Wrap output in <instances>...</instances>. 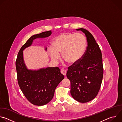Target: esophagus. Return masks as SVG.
<instances>
[{
    "label": "esophagus",
    "instance_id": "obj_1",
    "mask_svg": "<svg viewBox=\"0 0 122 122\" xmlns=\"http://www.w3.org/2000/svg\"><path fill=\"white\" fill-rule=\"evenodd\" d=\"M61 73L64 75V76H66V71L65 70V69H64V68H62L61 69Z\"/></svg>",
    "mask_w": 122,
    "mask_h": 122
}]
</instances>
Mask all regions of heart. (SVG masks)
<instances>
[{
  "label": "heart",
  "mask_w": 122,
  "mask_h": 122,
  "mask_svg": "<svg viewBox=\"0 0 122 122\" xmlns=\"http://www.w3.org/2000/svg\"><path fill=\"white\" fill-rule=\"evenodd\" d=\"M87 47L85 37L81 33H64L56 36L53 42V48L49 50L51 58L59 59L62 54L64 60L71 65L78 63L83 57Z\"/></svg>",
  "instance_id": "heart-1"
}]
</instances>
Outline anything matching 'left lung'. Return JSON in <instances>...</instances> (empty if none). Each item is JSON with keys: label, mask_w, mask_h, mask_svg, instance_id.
<instances>
[{"label": "left lung", "mask_w": 122, "mask_h": 122, "mask_svg": "<svg viewBox=\"0 0 122 122\" xmlns=\"http://www.w3.org/2000/svg\"><path fill=\"white\" fill-rule=\"evenodd\" d=\"M87 38V46L82 59L68 67L67 78L71 81V94L81 103L89 102L97 96L102 81L103 67L101 50L92 35L79 28Z\"/></svg>", "instance_id": "8db88e82"}]
</instances>
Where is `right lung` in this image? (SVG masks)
Segmentation results:
<instances>
[{
	"instance_id": "1",
	"label": "right lung",
	"mask_w": 122,
	"mask_h": 122,
	"mask_svg": "<svg viewBox=\"0 0 122 122\" xmlns=\"http://www.w3.org/2000/svg\"><path fill=\"white\" fill-rule=\"evenodd\" d=\"M51 34L50 30L32 36L20 49L15 63L20 88L27 100L37 106L44 105L52 99L56 87L64 76L58 67L28 69L24 62L23 51L30 46L34 40L48 37Z\"/></svg>"
}]
</instances>
